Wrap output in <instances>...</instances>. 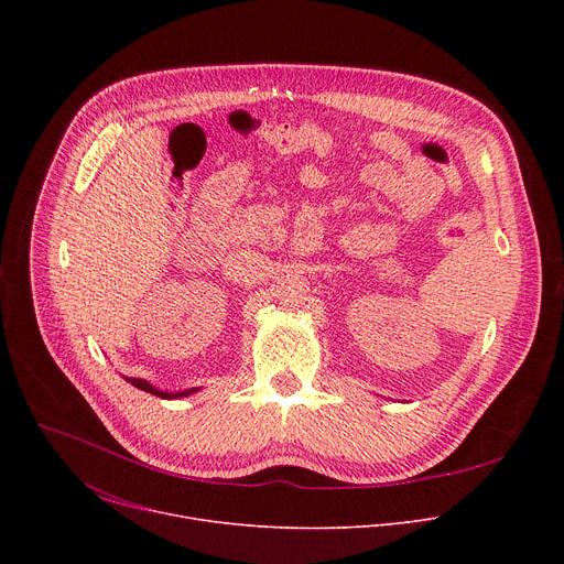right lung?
<instances>
[{
	"label": "right lung",
	"instance_id": "1",
	"mask_svg": "<svg viewBox=\"0 0 564 564\" xmlns=\"http://www.w3.org/2000/svg\"><path fill=\"white\" fill-rule=\"evenodd\" d=\"M124 379H127L131 386L144 390V392H151V394H155V397H160V399H181V397H187V394H194V392L200 390V388H185V390H178V392H167V390H158L155 386H151L149 381L138 379V377H124Z\"/></svg>",
	"mask_w": 564,
	"mask_h": 564
}]
</instances>
